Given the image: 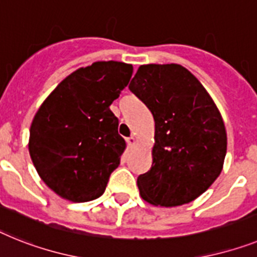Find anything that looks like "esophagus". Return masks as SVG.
Masks as SVG:
<instances>
[{
	"label": "esophagus",
	"mask_w": 257,
	"mask_h": 257,
	"mask_svg": "<svg viewBox=\"0 0 257 257\" xmlns=\"http://www.w3.org/2000/svg\"><path fill=\"white\" fill-rule=\"evenodd\" d=\"M126 144H128L129 148H135L136 144H137V139H136L135 136H131V137L126 139Z\"/></svg>",
	"instance_id": "esophagus-1"
}]
</instances>
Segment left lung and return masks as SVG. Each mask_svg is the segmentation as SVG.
<instances>
[{"instance_id":"1","label":"left lung","mask_w":257,"mask_h":257,"mask_svg":"<svg viewBox=\"0 0 257 257\" xmlns=\"http://www.w3.org/2000/svg\"><path fill=\"white\" fill-rule=\"evenodd\" d=\"M129 88L155 121L153 163L137 179L140 195L165 208L193 201L218 178L227 150L225 124L214 100L178 64L141 65Z\"/></svg>"}]
</instances>
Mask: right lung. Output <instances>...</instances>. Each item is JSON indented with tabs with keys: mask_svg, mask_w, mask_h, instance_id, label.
<instances>
[{
	"mask_svg": "<svg viewBox=\"0 0 257 257\" xmlns=\"http://www.w3.org/2000/svg\"><path fill=\"white\" fill-rule=\"evenodd\" d=\"M132 73L131 64L94 62L62 79L39 107L30 128V157L60 197L86 202L104 193L125 149L109 105Z\"/></svg>",
	"mask_w": 257,
	"mask_h": 257,
	"instance_id": "obj_1",
	"label": "right lung"
}]
</instances>
